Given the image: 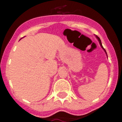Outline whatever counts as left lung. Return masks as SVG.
<instances>
[{
  "label": "left lung",
  "mask_w": 122,
  "mask_h": 122,
  "mask_svg": "<svg viewBox=\"0 0 122 122\" xmlns=\"http://www.w3.org/2000/svg\"><path fill=\"white\" fill-rule=\"evenodd\" d=\"M96 37H97V38L98 40V41H99V43H100V46H101V48H103V50L104 51V52H105L106 54V55H107V52H106V50L104 49V48H103V46H102V43H101V40H100V38L98 37V36H97V35H96Z\"/></svg>",
  "instance_id": "1"
}]
</instances>
